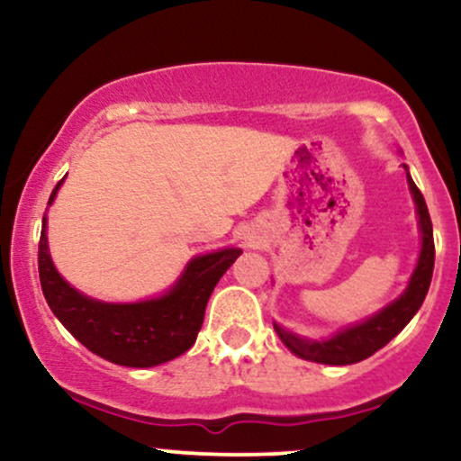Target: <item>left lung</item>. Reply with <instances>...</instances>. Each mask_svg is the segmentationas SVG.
I'll return each instance as SVG.
<instances>
[{
	"mask_svg": "<svg viewBox=\"0 0 461 461\" xmlns=\"http://www.w3.org/2000/svg\"><path fill=\"white\" fill-rule=\"evenodd\" d=\"M403 168L407 173V184H410L411 199H414L416 203L418 230H420V253H418L416 268L414 273H411L410 282H407V288L403 290V294H401L399 299H394L393 303L385 305V308L379 310L377 314L368 316L366 321L356 322V325H348L330 338H322V340H310V338L297 336V333L284 330L277 322H273L279 340H282L297 357H303L308 359V362L316 364H330V366H347V364L362 362V359L370 357L375 351H379V348L388 345L396 333L414 319L416 312L420 310L431 284L436 247H433V227L425 197H422L420 190L416 188L414 179L410 177L407 164H403Z\"/></svg>",
	"mask_w": 461,
	"mask_h": 461,
	"instance_id": "obj_1",
	"label": "left lung"
}]
</instances>
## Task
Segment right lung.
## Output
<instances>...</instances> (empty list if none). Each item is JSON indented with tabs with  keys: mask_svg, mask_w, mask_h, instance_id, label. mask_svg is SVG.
Wrapping results in <instances>:
<instances>
[{
	"mask_svg": "<svg viewBox=\"0 0 461 461\" xmlns=\"http://www.w3.org/2000/svg\"><path fill=\"white\" fill-rule=\"evenodd\" d=\"M60 186L62 182H58L47 205L54 203ZM240 253L242 249L231 247L194 256L160 297L136 303H105L82 294L56 271L47 245L45 214L39 275L47 305L88 351L119 366L149 368L171 362L194 345L210 294Z\"/></svg>",
	"mask_w": 461,
	"mask_h": 461,
	"instance_id": "add662e5",
	"label": "right lung"
}]
</instances>
